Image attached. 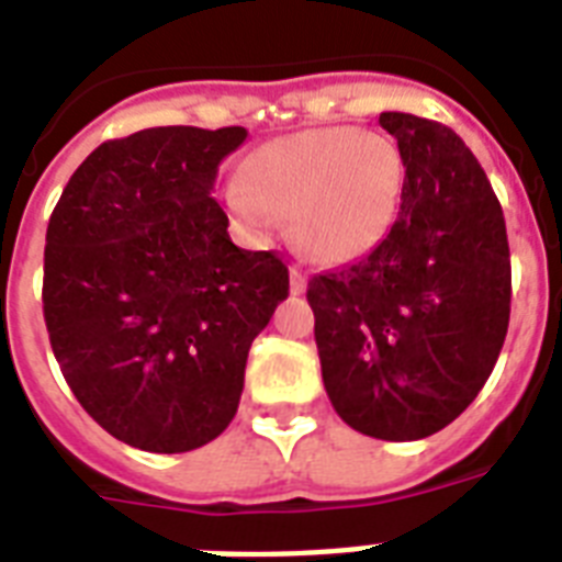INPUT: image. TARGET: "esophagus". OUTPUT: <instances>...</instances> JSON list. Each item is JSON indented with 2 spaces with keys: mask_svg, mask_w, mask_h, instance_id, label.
Instances as JSON below:
<instances>
[{
  "mask_svg": "<svg viewBox=\"0 0 562 562\" xmlns=\"http://www.w3.org/2000/svg\"><path fill=\"white\" fill-rule=\"evenodd\" d=\"M305 285H308V277L303 268H291V294H303Z\"/></svg>",
  "mask_w": 562,
  "mask_h": 562,
  "instance_id": "34e87169",
  "label": "esophagus"
}]
</instances>
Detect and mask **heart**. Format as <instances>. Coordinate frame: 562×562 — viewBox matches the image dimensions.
Masks as SVG:
<instances>
[{
  "label": "heart",
  "instance_id": "1",
  "mask_svg": "<svg viewBox=\"0 0 562 562\" xmlns=\"http://www.w3.org/2000/svg\"><path fill=\"white\" fill-rule=\"evenodd\" d=\"M407 167L386 135L321 126L250 153L225 204L250 236L291 218L296 248L321 266H344L386 239L404 202Z\"/></svg>",
  "mask_w": 562,
  "mask_h": 562
}]
</instances>
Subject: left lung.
I'll use <instances>...</instances> for the list:
<instances>
[{
    "label": "left lung",
    "mask_w": 562,
    "mask_h": 562,
    "mask_svg": "<svg viewBox=\"0 0 562 562\" xmlns=\"http://www.w3.org/2000/svg\"><path fill=\"white\" fill-rule=\"evenodd\" d=\"M407 167L386 239L308 280L328 401L352 430L427 439L494 372L510 317V250L494 187L450 126L381 112Z\"/></svg>",
    "instance_id": "left-lung-1"
}]
</instances>
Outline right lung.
I'll list each match as a JSON object with an SVG mask.
<instances>
[{
    "label": "right lung",
    "instance_id": "right-lung-1",
    "mask_svg": "<svg viewBox=\"0 0 562 562\" xmlns=\"http://www.w3.org/2000/svg\"><path fill=\"white\" fill-rule=\"evenodd\" d=\"M248 130L155 126L100 144L45 234L43 314L80 407L117 441L187 453L234 422L254 337L289 296L213 199Z\"/></svg>",
    "mask_w": 562,
    "mask_h": 562
}]
</instances>
